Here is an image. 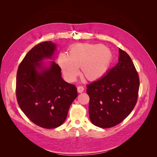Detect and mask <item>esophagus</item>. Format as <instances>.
Returning a JSON list of instances; mask_svg holds the SVG:
<instances>
[{"instance_id": "obj_1", "label": "esophagus", "mask_w": 157, "mask_h": 157, "mask_svg": "<svg viewBox=\"0 0 157 157\" xmlns=\"http://www.w3.org/2000/svg\"><path fill=\"white\" fill-rule=\"evenodd\" d=\"M84 90V88L83 86H79L77 87V92L78 93H82L83 91Z\"/></svg>"}]
</instances>
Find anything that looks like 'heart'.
<instances>
[{
	"label": "heart",
	"instance_id": "heart-1",
	"mask_svg": "<svg viewBox=\"0 0 157 157\" xmlns=\"http://www.w3.org/2000/svg\"><path fill=\"white\" fill-rule=\"evenodd\" d=\"M113 61V54L101 44L80 43L71 46L69 55L61 52L58 63L65 79L73 82L79 74L81 67L84 77L94 81L106 74Z\"/></svg>",
	"mask_w": 157,
	"mask_h": 157
}]
</instances>
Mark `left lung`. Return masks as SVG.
Returning <instances> with one entry per match:
<instances>
[{
  "instance_id": "obj_1",
  "label": "left lung",
  "mask_w": 157,
  "mask_h": 157,
  "mask_svg": "<svg viewBox=\"0 0 157 157\" xmlns=\"http://www.w3.org/2000/svg\"><path fill=\"white\" fill-rule=\"evenodd\" d=\"M118 63L100 79L87 85L90 97L89 117L93 124L108 128L130 115L137 103L140 79L126 52L118 49Z\"/></svg>"
}]
</instances>
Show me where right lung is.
<instances>
[{"label": "right lung", "instance_id": "right-lung-1", "mask_svg": "<svg viewBox=\"0 0 157 157\" xmlns=\"http://www.w3.org/2000/svg\"><path fill=\"white\" fill-rule=\"evenodd\" d=\"M56 49L51 41L33 47L19 65L16 77V97L21 111L34 124L48 129L63 124L78 96L75 85L61 77L58 64L51 61L46 67L42 62L52 58Z\"/></svg>", "mask_w": 157, "mask_h": 157}]
</instances>
